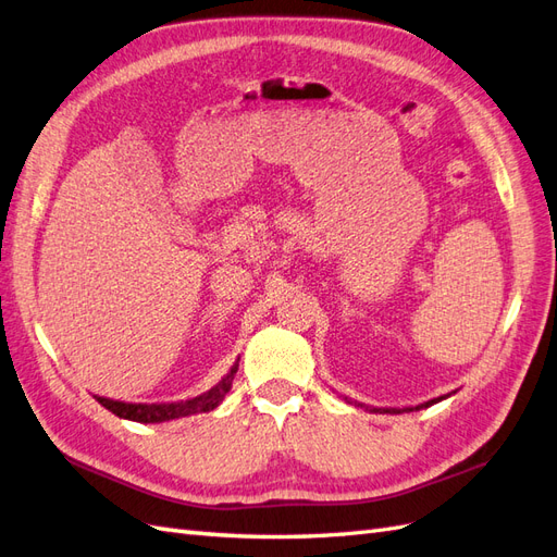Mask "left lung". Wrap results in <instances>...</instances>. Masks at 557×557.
Masks as SVG:
<instances>
[{
    "instance_id": "left-lung-1",
    "label": "left lung",
    "mask_w": 557,
    "mask_h": 557,
    "mask_svg": "<svg viewBox=\"0 0 557 557\" xmlns=\"http://www.w3.org/2000/svg\"><path fill=\"white\" fill-rule=\"evenodd\" d=\"M449 397V395H447ZM440 400H445V397H435V400H428V403H423V405H417V407H405V409H379V407H367L369 411H374V414H403V411H419V409H425V407H431V405H435V403H440ZM355 407H362L360 403H355Z\"/></svg>"
}]
</instances>
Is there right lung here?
Listing matches in <instances>:
<instances>
[{
	"mask_svg": "<svg viewBox=\"0 0 557 557\" xmlns=\"http://www.w3.org/2000/svg\"><path fill=\"white\" fill-rule=\"evenodd\" d=\"M237 364H239V360L231 367V372H227L211 391L197 395V397H190V400H185V403H154V405L138 403L136 405V403L110 400V397H98V395H96V400L101 403L106 409H110L115 417L138 421V423H162V421L190 417V414H202V411L216 409L223 403L225 393L233 388Z\"/></svg>",
	"mask_w": 557,
	"mask_h": 557,
	"instance_id": "add662e5",
	"label": "right lung"
}]
</instances>
